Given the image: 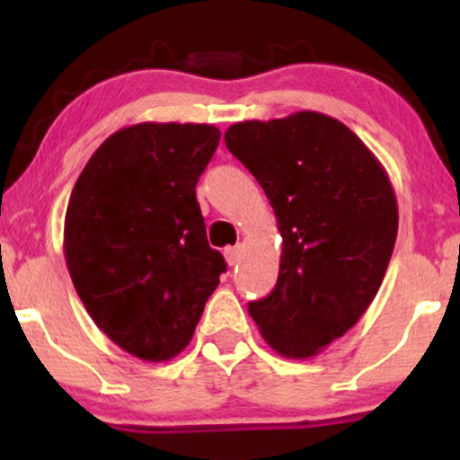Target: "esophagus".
Instances as JSON below:
<instances>
[{
	"label": "esophagus",
	"mask_w": 460,
	"mask_h": 460,
	"mask_svg": "<svg viewBox=\"0 0 460 460\" xmlns=\"http://www.w3.org/2000/svg\"><path fill=\"white\" fill-rule=\"evenodd\" d=\"M240 252H242V246L237 244V246H226L225 248V260H226V263H229V266H235L237 261H240Z\"/></svg>",
	"instance_id": "esophagus-1"
}]
</instances>
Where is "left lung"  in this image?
<instances>
[{
	"instance_id": "1",
	"label": "left lung",
	"mask_w": 460,
	"mask_h": 460,
	"mask_svg": "<svg viewBox=\"0 0 460 460\" xmlns=\"http://www.w3.org/2000/svg\"><path fill=\"white\" fill-rule=\"evenodd\" d=\"M225 142L270 199L283 237L277 285L248 314L279 355H318L381 288L398 235L392 181L355 131L311 110L235 123Z\"/></svg>"
}]
</instances>
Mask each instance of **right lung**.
<instances>
[{
	"label": "right lung",
	"instance_id": "right-lung-1",
	"mask_svg": "<svg viewBox=\"0 0 460 460\" xmlns=\"http://www.w3.org/2000/svg\"><path fill=\"white\" fill-rule=\"evenodd\" d=\"M220 129L138 123L114 131L75 181L65 260L94 324L142 361L192 340L226 263L205 234L197 181Z\"/></svg>",
	"mask_w": 460,
	"mask_h": 460
}]
</instances>
